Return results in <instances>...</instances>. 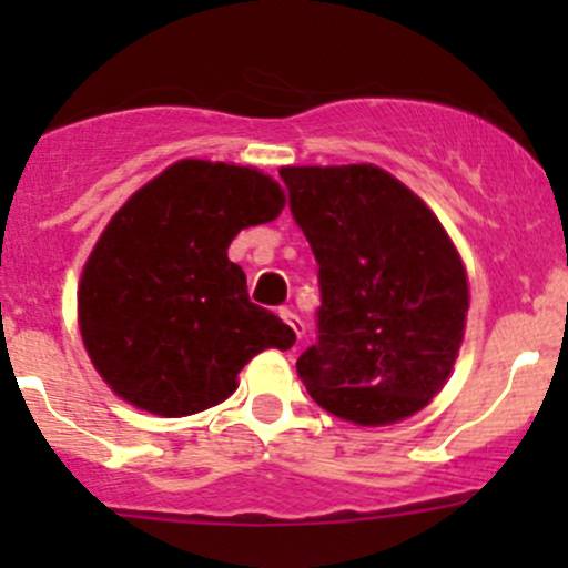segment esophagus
<instances>
[{
    "mask_svg": "<svg viewBox=\"0 0 568 568\" xmlns=\"http://www.w3.org/2000/svg\"><path fill=\"white\" fill-rule=\"evenodd\" d=\"M277 313H280V318H283L285 324H288L291 329H294V335H296V337H302V335H305V324H302V318L296 316V313L291 311V307H280Z\"/></svg>",
    "mask_w": 568,
    "mask_h": 568,
    "instance_id": "esophagus-1",
    "label": "esophagus"
}]
</instances>
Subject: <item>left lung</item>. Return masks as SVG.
I'll use <instances>...</instances> for the list:
<instances>
[{
  "instance_id": "obj_1",
  "label": "left lung",
  "mask_w": 568,
  "mask_h": 568,
  "mask_svg": "<svg viewBox=\"0 0 568 568\" xmlns=\"http://www.w3.org/2000/svg\"><path fill=\"white\" fill-rule=\"evenodd\" d=\"M318 263V341L296 359L307 393L359 426L428 404L459 357L467 274L437 216L374 164L283 168Z\"/></svg>"
}]
</instances>
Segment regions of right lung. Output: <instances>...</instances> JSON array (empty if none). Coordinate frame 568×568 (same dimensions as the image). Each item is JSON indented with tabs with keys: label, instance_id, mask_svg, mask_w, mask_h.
Segmentation results:
<instances>
[{
	"label": "right lung",
	"instance_id": "add662e5",
	"mask_svg": "<svg viewBox=\"0 0 568 568\" xmlns=\"http://www.w3.org/2000/svg\"><path fill=\"white\" fill-rule=\"evenodd\" d=\"M283 205L280 183L257 170L183 159L112 216L82 272L79 326L120 398L194 415L236 390L263 348L294 346V329L250 302L227 257L242 227L272 222Z\"/></svg>",
	"mask_w": 568,
	"mask_h": 568
}]
</instances>
